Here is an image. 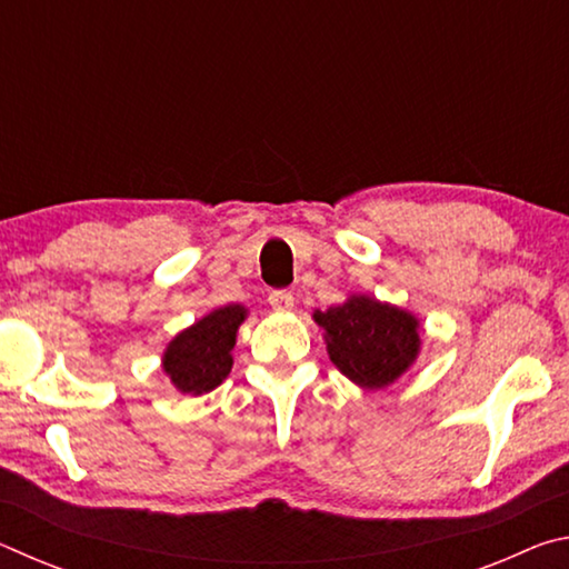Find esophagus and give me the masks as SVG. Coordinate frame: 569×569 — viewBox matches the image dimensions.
<instances>
[{"instance_id": "obj_1", "label": "esophagus", "mask_w": 569, "mask_h": 569, "mask_svg": "<svg viewBox=\"0 0 569 569\" xmlns=\"http://www.w3.org/2000/svg\"><path fill=\"white\" fill-rule=\"evenodd\" d=\"M268 303H271L273 311L286 313V311H291V308H293V296L288 291H273L271 296H268Z\"/></svg>"}]
</instances>
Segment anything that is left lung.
Segmentation results:
<instances>
[{"instance_id":"1","label":"left lung","mask_w":569,"mask_h":569,"mask_svg":"<svg viewBox=\"0 0 569 569\" xmlns=\"http://www.w3.org/2000/svg\"><path fill=\"white\" fill-rule=\"evenodd\" d=\"M313 321L323 329L331 363L361 389L391 387L421 353L417 316L373 296L351 293L339 306L313 311Z\"/></svg>"}]
</instances>
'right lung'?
Instances as JSON below:
<instances>
[{
	"instance_id": "obj_1",
	"label": "right lung",
	"mask_w": 569,
	"mask_h": 569,
	"mask_svg": "<svg viewBox=\"0 0 569 569\" xmlns=\"http://www.w3.org/2000/svg\"><path fill=\"white\" fill-rule=\"evenodd\" d=\"M248 319L243 303L218 306L188 329L172 336L162 351V371L172 387L190 397H203L228 379L240 323Z\"/></svg>"
}]
</instances>
